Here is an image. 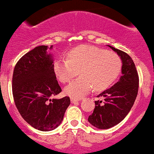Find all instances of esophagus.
<instances>
[{"instance_id": "obj_1", "label": "esophagus", "mask_w": 154, "mask_h": 154, "mask_svg": "<svg viewBox=\"0 0 154 154\" xmlns=\"http://www.w3.org/2000/svg\"><path fill=\"white\" fill-rule=\"evenodd\" d=\"M81 99H75V98H71V103H76L77 102H79Z\"/></svg>"}]
</instances>
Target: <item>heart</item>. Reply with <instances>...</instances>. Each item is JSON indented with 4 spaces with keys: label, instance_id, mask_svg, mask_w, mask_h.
Returning <instances> with one entry per match:
<instances>
[{
    "label": "heart",
    "instance_id": "1",
    "mask_svg": "<svg viewBox=\"0 0 154 154\" xmlns=\"http://www.w3.org/2000/svg\"><path fill=\"white\" fill-rule=\"evenodd\" d=\"M121 69V60L112 51L91 45L73 48L67 59L55 63L54 70L59 81L69 82L77 75L81 76L67 85L64 91L72 98L80 99L91 91H103L117 79Z\"/></svg>",
    "mask_w": 154,
    "mask_h": 154
}]
</instances>
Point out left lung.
Masks as SVG:
<instances>
[{
	"mask_svg": "<svg viewBox=\"0 0 154 154\" xmlns=\"http://www.w3.org/2000/svg\"><path fill=\"white\" fill-rule=\"evenodd\" d=\"M122 60V76L113 87L98 95L104 101H95V109L88 117L90 124L99 129H107L125 119L135 103L139 90V74L132 59L126 52L109 46Z\"/></svg>",
	"mask_w": 154,
	"mask_h": 154,
	"instance_id": "8db88e82",
	"label": "left lung"
}]
</instances>
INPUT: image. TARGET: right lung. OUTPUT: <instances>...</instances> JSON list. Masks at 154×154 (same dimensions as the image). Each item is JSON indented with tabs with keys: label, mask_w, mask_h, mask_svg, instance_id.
<instances>
[{
	"label": "right lung",
	"mask_w": 154,
	"mask_h": 154,
	"mask_svg": "<svg viewBox=\"0 0 154 154\" xmlns=\"http://www.w3.org/2000/svg\"><path fill=\"white\" fill-rule=\"evenodd\" d=\"M48 47L41 45L26 53L15 64L12 95L19 113L27 123L43 131L56 128L70 104L69 97L51 99L62 91L56 80Z\"/></svg>",
	"instance_id": "1"
}]
</instances>
